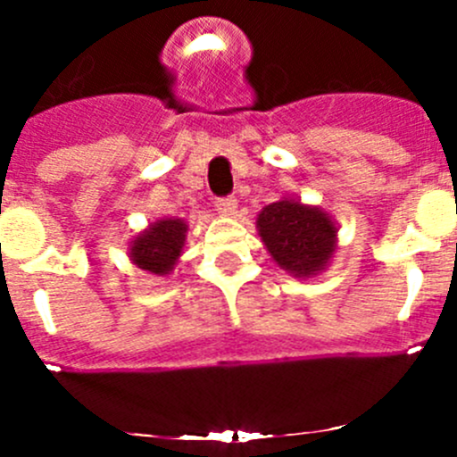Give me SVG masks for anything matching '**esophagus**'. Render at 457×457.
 Returning <instances> with one entry per match:
<instances>
[{"label": "esophagus", "instance_id": "obj_1", "mask_svg": "<svg viewBox=\"0 0 457 457\" xmlns=\"http://www.w3.org/2000/svg\"><path fill=\"white\" fill-rule=\"evenodd\" d=\"M214 207H216V212H219V214L234 216V214H237L238 203H237V199H232V196H225V199H216Z\"/></svg>", "mask_w": 457, "mask_h": 457}]
</instances>
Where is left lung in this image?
I'll return each instance as SVG.
<instances>
[{"instance_id":"8db88e82","label":"left lung","mask_w":457,"mask_h":457,"mask_svg":"<svg viewBox=\"0 0 457 457\" xmlns=\"http://www.w3.org/2000/svg\"><path fill=\"white\" fill-rule=\"evenodd\" d=\"M258 234L280 270L312 278L329 265L336 252V223L327 212L301 201L270 203L256 219Z\"/></svg>"}]
</instances>
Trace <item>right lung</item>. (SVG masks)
Returning a JSON list of instances; mask_svg holds the SVG:
<instances>
[{
	"mask_svg": "<svg viewBox=\"0 0 457 457\" xmlns=\"http://www.w3.org/2000/svg\"><path fill=\"white\" fill-rule=\"evenodd\" d=\"M187 225L181 219H159L130 243V261L143 271L170 274L186 245Z\"/></svg>",
	"mask_w": 457,
	"mask_h": 457,
	"instance_id": "add662e5",
	"label": "right lung"
}]
</instances>
